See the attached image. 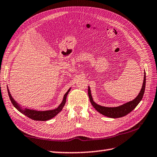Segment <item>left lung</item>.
I'll return each instance as SVG.
<instances>
[{"instance_id":"1","label":"left lung","mask_w":157,"mask_h":157,"mask_svg":"<svg viewBox=\"0 0 157 157\" xmlns=\"http://www.w3.org/2000/svg\"><path fill=\"white\" fill-rule=\"evenodd\" d=\"M145 87H146V73H144V82L142 89H141L140 93L137 95V97L136 99L133 101H129L127 103H124L123 105H120L118 107H103L101 106L98 104L95 103L91 95V92L90 87H88V97L90 99V103L94 107V109L99 112L101 114L107 116L109 118H121L123 117V116L127 115L128 113L133 111V110L136 108V106L139 104V103L142 99L144 91H145Z\"/></svg>"}]
</instances>
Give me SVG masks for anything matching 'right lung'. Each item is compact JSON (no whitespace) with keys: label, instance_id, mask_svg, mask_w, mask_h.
<instances>
[{"label":"right lung","instance_id":"right-lung-1","mask_svg":"<svg viewBox=\"0 0 157 157\" xmlns=\"http://www.w3.org/2000/svg\"><path fill=\"white\" fill-rule=\"evenodd\" d=\"M71 88H69L68 91H67L65 93V94L64 95V98L62 103H60V105L58 106L57 108L54 109H52V110H47V111H36V110L26 109V108L25 109H23L20 107L19 104L17 103L16 101H15V100L13 99V97H11L9 89H7L9 99H10L12 104H13V105L18 110V111L20 112L21 113H23V114H24L25 116H26L27 117L34 120V121H48V120L50 119H52V118H54V116H56L58 113L63 109L64 104L66 103L67 96V94H68Z\"/></svg>","mask_w":157,"mask_h":157}]
</instances>
